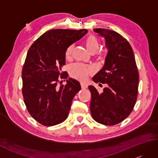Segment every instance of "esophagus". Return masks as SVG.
I'll return each instance as SVG.
<instances>
[{
    "label": "esophagus",
    "instance_id": "34e87169",
    "mask_svg": "<svg viewBox=\"0 0 158 158\" xmlns=\"http://www.w3.org/2000/svg\"><path fill=\"white\" fill-rule=\"evenodd\" d=\"M81 86L82 89H86L87 88H88V85L84 83H81Z\"/></svg>",
    "mask_w": 158,
    "mask_h": 158
}]
</instances>
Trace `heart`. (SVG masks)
Returning a JSON list of instances; mask_svg holds the SVG:
<instances>
[{
    "label": "heart",
    "mask_w": 158,
    "mask_h": 158,
    "mask_svg": "<svg viewBox=\"0 0 158 158\" xmlns=\"http://www.w3.org/2000/svg\"><path fill=\"white\" fill-rule=\"evenodd\" d=\"M85 45L87 50L91 53H94L99 48L100 43L98 39L95 36L89 35L85 40ZM73 45H70L66 49L65 57L66 59H69L72 55L73 50ZM70 75L73 78L79 81H85L89 75L92 73V69L89 66H86L82 64H75L69 69Z\"/></svg>",
    "instance_id": "heart-1"
}]
</instances>
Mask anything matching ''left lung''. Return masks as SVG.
I'll return each instance as SVG.
<instances>
[{"instance_id":"left-lung-1","label":"left lung","mask_w":158,"mask_h":158,"mask_svg":"<svg viewBox=\"0 0 158 158\" xmlns=\"http://www.w3.org/2000/svg\"><path fill=\"white\" fill-rule=\"evenodd\" d=\"M94 31L105 38L108 52L105 64L92 80L107 85L102 92L88 86L92 94L90 111L96 122L113 126L125 119L135 105L139 72L132 47L125 38L108 29L94 28Z\"/></svg>"}]
</instances>
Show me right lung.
I'll return each instance as SVG.
<instances>
[{"label":"right lung","mask_w":158,"mask_h":158,"mask_svg":"<svg viewBox=\"0 0 158 158\" xmlns=\"http://www.w3.org/2000/svg\"><path fill=\"white\" fill-rule=\"evenodd\" d=\"M88 30L53 29L47 31L30 48L22 69V94L31 115L45 126L63 122L69 115L72 100L81 89L78 81L66 80L58 85V77L67 79L62 66L66 49L81 39ZM65 73V72H64Z\"/></svg>","instance_id":"add662e5"}]
</instances>
